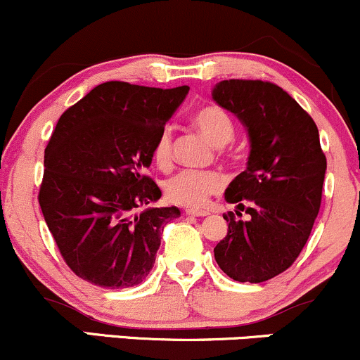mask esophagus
<instances>
[{"mask_svg":"<svg viewBox=\"0 0 360 360\" xmlns=\"http://www.w3.org/2000/svg\"><path fill=\"white\" fill-rule=\"evenodd\" d=\"M186 214H191V217H208L210 212H206V210L188 208V210H186Z\"/></svg>","mask_w":360,"mask_h":360,"instance_id":"esophagus-1","label":"esophagus"}]
</instances>
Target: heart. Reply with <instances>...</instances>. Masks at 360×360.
Masks as SVG:
<instances>
[{"label":"heart","mask_w":360,"mask_h":360,"mask_svg":"<svg viewBox=\"0 0 360 360\" xmlns=\"http://www.w3.org/2000/svg\"><path fill=\"white\" fill-rule=\"evenodd\" d=\"M193 122L214 146L223 147L233 140L235 125L230 115L220 106L210 105L198 110L194 113ZM152 159H154L155 166L162 171L171 167L172 131L169 127H164L157 135L154 146H152ZM223 186H225V177L220 172L184 169V171H179L177 174L169 177L164 184V191L171 203L189 206V208H201L210 198L221 191Z\"/></svg>","instance_id":"heart-1"}]
</instances>
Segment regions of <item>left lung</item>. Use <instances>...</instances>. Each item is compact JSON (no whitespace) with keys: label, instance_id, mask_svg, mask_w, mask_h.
Here are the masks:
<instances>
[{"label":"left lung","instance_id":"left-lung-1","mask_svg":"<svg viewBox=\"0 0 360 360\" xmlns=\"http://www.w3.org/2000/svg\"><path fill=\"white\" fill-rule=\"evenodd\" d=\"M213 100L240 118L250 139L247 169L230 183L225 200L251 214L235 221L214 247V259L238 283H264L292 266L311 233L321 205L326 157L316 123L278 84L226 79Z\"/></svg>","mask_w":360,"mask_h":360}]
</instances>
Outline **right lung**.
Wrapping results in <instances>:
<instances>
[{"label": "right lung", "instance_id": "1", "mask_svg": "<svg viewBox=\"0 0 360 360\" xmlns=\"http://www.w3.org/2000/svg\"><path fill=\"white\" fill-rule=\"evenodd\" d=\"M188 86L108 81L62 113L44 155L39 203L68 267L94 286L140 284L176 206L147 208L160 189L147 174L152 146Z\"/></svg>", "mask_w": 360, "mask_h": 360}]
</instances>
